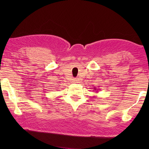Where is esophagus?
<instances>
[{"mask_svg":"<svg viewBox=\"0 0 149 149\" xmlns=\"http://www.w3.org/2000/svg\"><path fill=\"white\" fill-rule=\"evenodd\" d=\"M75 81H76V83H78V81H79V79H78V78H76V79H75Z\"/></svg>","mask_w":149,"mask_h":149,"instance_id":"obj_1","label":"esophagus"}]
</instances>
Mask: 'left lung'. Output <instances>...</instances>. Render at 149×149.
Returning <instances> with one entry per match:
<instances>
[{"instance_id":"8db88e82","label":"left lung","mask_w":149,"mask_h":149,"mask_svg":"<svg viewBox=\"0 0 149 149\" xmlns=\"http://www.w3.org/2000/svg\"><path fill=\"white\" fill-rule=\"evenodd\" d=\"M94 89H95V90H97V89H96V88H94Z\"/></svg>"}]
</instances>
